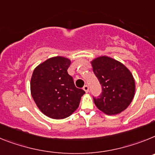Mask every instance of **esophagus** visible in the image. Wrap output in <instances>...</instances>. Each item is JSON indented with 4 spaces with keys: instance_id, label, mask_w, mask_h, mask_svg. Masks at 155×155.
<instances>
[{
    "instance_id": "esophagus-1",
    "label": "esophagus",
    "mask_w": 155,
    "mask_h": 155,
    "mask_svg": "<svg viewBox=\"0 0 155 155\" xmlns=\"http://www.w3.org/2000/svg\"><path fill=\"white\" fill-rule=\"evenodd\" d=\"M83 90H84V91H85L86 93H88L89 92V87L87 85H85L84 87H83Z\"/></svg>"
}]
</instances>
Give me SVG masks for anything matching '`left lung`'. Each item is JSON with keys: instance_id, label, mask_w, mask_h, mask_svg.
Segmentation results:
<instances>
[{"instance_id": "8db88e82", "label": "left lung", "mask_w": 155, "mask_h": 155, "mask_svg": "<svg viewBox=\"0 0 155 155\" xmlns=\"http://www.w3.org/2000/svg\"><path fill=\"white\" fill-rule=\"evenodd\" d=\"M93 71L102 87L95 105L107 115H116L124 111L134 99L135 81L130 71L119 61L106 56L91 61Z\"/></svg>"}]
</instances>
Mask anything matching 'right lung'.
Masks as SVG:
<instances>
[{
    "mask_svg": "<svg viewBox=\"0 0 155 155\" xmlns=\"http://www.w3.org/2000/svg\"><path fill=\"white\" fill-rule=\"evenodd\" d=\"M71 61L64 57L46 60L35 68L30 83L31 94L39 109L54 119L70 116L79 107L85 91L76 87L68 73Z\"/></svg>",
    "mask_w": 155,
    "mask_h": 155,
    "instance_id": "right-lung-1",
    "label": "right lung"
}]
</instances>
